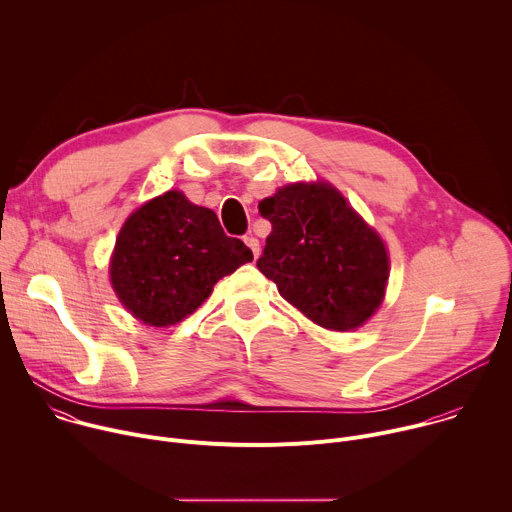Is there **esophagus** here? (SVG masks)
<instances>
[{
    "mask_svg": "<svg viewBox=\"0 0 512 512\" xmlns=\"http://www.w3.org/2000/svg\"><path fill=\"white\" fill-rule=\"evenodd\" d=\"M245 243H247V247L253 251V255L257 257V255H259V239L253 237V235H247V237H245Z\"/></svg>",
    "mask_w": 512,
    "mask_h": 512,
    "instance_id": "esophagus-1",
    "label": "esophagus"
}]
</instances>
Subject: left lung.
<instances>
[{"label": "left lung", "mask_w": 512, "mask_h": 512, "mask_svg": "<svg viewBox=\"0 0 512 512\" xmlns=\"http://www.w3.org/2000/svg\"><path fill=\"white\" fill-rule=\"evenodd\" d=\"M271 223L259 271L322 328L346 332L381 306L389 257L381 237L330 184H289L259 202Z\"/></svg>", "instance_id": "obj_1"}]
</instances>
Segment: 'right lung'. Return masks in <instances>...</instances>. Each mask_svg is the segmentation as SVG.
Here are the masks:
<instances>
[{"label": "right lung", "instance_id": "1", "mask_svg": "<svg viewBox=\"0 0 512 512\" xmlns=\"http://www.w3.org/2000/svg\"><path fill=\"white\" fill-rule=\"evenodd\" d=\"M251 259V249L227 237L210 208L170 190L127 218L111 259V283L135 318L164 328L192 314L218 279Z\"/></svg>", "mask_w": 512, "mask_h": 512}]
</instances>
